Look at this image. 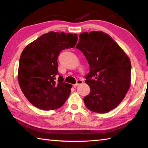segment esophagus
I'll return each mask as SVG.
<instances>
[{
	"mask_svg": "<svg viewBox=\"0 0 148 148\" xmlns=\"http://www.w3.org/2000/svg\"><path fill=\"white\" fill-rule=\"evenodd\" d=\"M83 82H84L82 81V80H81V79H78V80H77V81L76 84L74 85V87H76V86H78V85H80V84H83Z\"/></svg>",
	"mask_w": 148,
	"mask_h": 148,
	"instance_id": "34e87169",
	"label": "esophagus"
}]
</instances>
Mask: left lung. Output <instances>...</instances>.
<instances>
[{
    "mask_svg": "<svg viewBox=\"0 0 148 148\" xmlns=\"http://www.w3.org/2000/svg\"><path fill=\"white\" fill-rule=\"evenodd\" d=\"M76 48L84 54L90 71L86 83L90 93L86 107L99 114L109 112L121 103L131 86L129 57L113 38L102 31L82 32Z\"/></svg>",
    "mask_w": 148,
    "mask_h": 148,
    "instance_id": "1",
    "label": "left lung"
}]
</instances>
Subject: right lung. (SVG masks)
<instances>
[{"instance_id": "obj_1", "label": "right lung", "mask_w": 148, "mask_h": 148, "mask_svg": "<svg viewBox=\"0 0 148 148\" xmlns=\"http://www.w3.org/2000/svg\"><path fill=\"white\" fill-rule=\"evenodd\" d=\"M76 34L50 31L25 47L19 59L17 79L27 100L38 108L52 110L64 104L72 85L59 74L57 57L62 49L74 47Z\"/></svg>"}]
</instances>
